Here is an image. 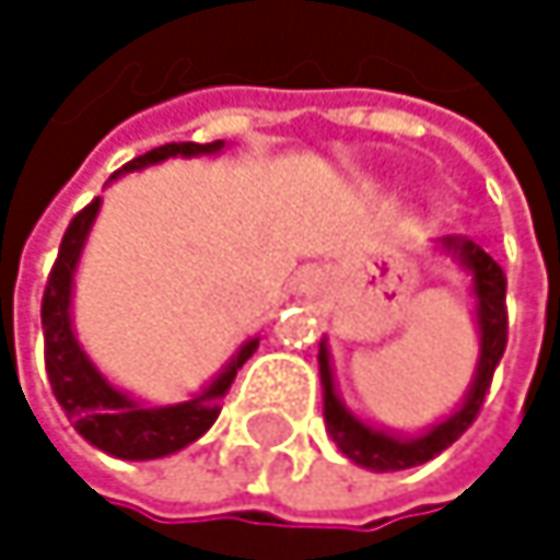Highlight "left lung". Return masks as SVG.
Returning <instances> with one entry per match:
<instances>
[{"label":"left lung","instance_id":"left-lung-1","mask_svg":"<svg viewBox=\"0 0 560 560\" xmlns=\"http://www.w3.org/2000/svg\"><path fill=\"white\" fill-rule=\"evenodd\" d=\"M441 249L451 253L474 279V298H477V330H480V360H477V373L470 392L464 395V405L447 415L444 421L431 424L424 434L415 438H401L383 428H373L366 421H360L337 395L334 386V370H330V353L327 343H320L317 363H320V386H324V424L327 434L334 438V444L360 467L386 474V470H408L418 464H428L431 457H438L441 451H447L480 415L483 398L490 392L493 373L500 366L505 353V330H509V317H505V276L503 269L493 262L490 253H483L477 243L464 240V236H444Z\"/></svg>","mask_w":560,"mask_h":560}]
</instances>
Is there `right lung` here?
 <instances>
[{
  "mask_svg": "<svg viewBox=\"0 0 560 560\" xmlns=\"http://www.w3.org/2000/svg\"><path fill=\"white\" fill-rule=\"evenodd\" d=\"M223 149V142H171L162 149H152L139 159H132L126 168H119L109 180L122 177L126 171L149 168L159 165L165 159H194V155H217ZM100 213V197L93 203H86L67 226L63 240H60V253H57L55 269L48 276V288L42 298V330H45V366H48V380L55 398L60 401L63 415L70 418V424L77 428V434L83 441H90L93 447L122 457V460H155V457H168L174 451L194 444L200 434H207V428L217 421L223 395L230 392L236 370L256 353L259 337L246 340L240 347V353L226 363V370L207 386L203 392L190 395L187 401H174V405H145L136 401L132 395L116 389L113 383H106V376L90 363V357L83 353V347L77 343L73 334V320H70V291H73V272L83 253V243L90 236V226Z\"/></svg>",
  "mask_w": 560,
  "mask_h": 560,
  "instance_id": "1",
  "label": "right lung"
}]
</instances>
